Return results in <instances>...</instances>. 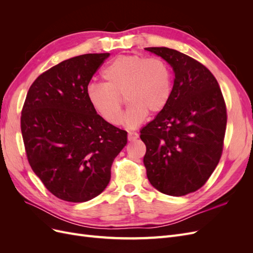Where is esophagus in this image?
Wrapping results in <instances>:
<instances>
[{
  "mask_svg": "<svg viewBox=\"0 0 253 253\" xmlns=\"http://www.w3.org/2000/svg\"><path fill=\"white\" fill-rule=\"evenodd\" d=\"M138 137H139V135H138V133H137V132L129 131V132L127 133V139H128L129 141H134V140H136L137 138H138Z\"/></svg>",
  "mask_w": 253,
  "mask_h": 253,
  "instance_id": "34e87169",
  "label": "esophagus"
}]
</instances>
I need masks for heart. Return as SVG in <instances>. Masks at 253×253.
Masks as SVG:
<instances>
[{
    "instance_id": "1",
    "label": "heart",
    "mask_w": 253,
    "mask_h": 253,
    "mask_svg": "<svg viewBox=\"0 0 253 253\" xmlns=\"http://www.w3.org/2000/svg\"><path fill=\"white\" fill-rule=\"evenodd\" d=\"M101 77L103 83L88 84L86 96L98 116L113 126L122 122L124 97L128 103L126 124L136 126L148 112L162 111L172 94L170 67L160 58L120 55L103 68Z\"/></svg>"
}]
</instances>
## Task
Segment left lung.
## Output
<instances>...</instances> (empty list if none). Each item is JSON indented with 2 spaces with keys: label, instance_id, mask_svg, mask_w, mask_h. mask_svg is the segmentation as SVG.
<instances>
[{
  "label": "left lung",
  "instance_id": "1",
  "mask_svg": "<svg viewBox=\"0 0 253 253\" xmlns=\"http://www.w3.org/2000/svg\"><path fill=\"white\" fill-rule=\"evenodd\" d=\"M175 73L169 102L143 126V164L159 192L182 196L201 189L219 162L227 109L217 80L204 64L168 47H147Z\"/></svg>",
  "mask_w": 253,
  "mask_h": 253
}]
</instances>
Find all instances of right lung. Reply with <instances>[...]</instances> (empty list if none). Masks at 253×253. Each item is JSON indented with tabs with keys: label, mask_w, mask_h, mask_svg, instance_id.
<instances>
[{
	"label": "right lung",
	"mask_w": 253,
	"mask_h": 253,
	"mask_svg": "<svg viewBox=\"0 0 253 253\" xmlns=\"http://www.w3.org/2000/svg\"><path fill=\"white\" fill-rule=\"evenodd\" d=\"M109 56L86 53L52 66L34 81L23 105L28 163L62 201L83 203L100 194L127 142V133L98 116L86 96L91 77Z\"/></svg>",
	"instance_id": "right-lung-1"
}]
</instances>
